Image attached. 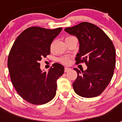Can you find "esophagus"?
<instances>
[{
	"mask_svg": "<svg viewBox=\"0 0 122 122\" xmlns=\"http://www.w3.org/2000/svg\"><path fill=\"white\" fill-rule=\"evenodd\" d=\"M70 70H71L70 68H68V67H65V72L69 71Z\"/></svg>",
	"mask_w": 122,
	"mask_h": 122,
	"instance_id": "1",
	"label": "esophagus"
}]
</instances>
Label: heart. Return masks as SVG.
I'll list each match as a JSON object with an SVG mask.
<instances>
[{
  "mask_svg": "<svg viewBox=\"0 0 122 122\" xmlns=\"http://www.w3.org/2000/svg\"><path fill=\"white\" fill-rule=\"evenodd\" d=\"M70 38V37L66 38H66ZM60 61H61V63H63L66 64L69 63V59H68L67 58H61V59H60Z\"/></svg>",
  "mask_w": 122,
  "mask_h": 122,
  "instance_id": "1",
  "label": "heart"
}]
</instances>
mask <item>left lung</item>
Returning a JSON list of instances; mask_svg holds the SVG:
<instances>
[{
  "mask_svg": "<svg viewBox=\"0 0 122 122\" xmlns=\"http://www.w3.org/2000/svg\"><path fill=\"white\" fill-rule=\"evenodd\" d=\"M65 31L78 38L80 46L76 63L84 61L87 67L82 72L74 69L78 74L72 84L74 92L86 98L97 97L107 87L113 76L116 51L112 42L103 30L90 23H80L65 28Z\"/></svg>",
  "mask_w": 122,
  "mask_h": 122,
  "instance_id": "obj_1",
  "label": "left lung"
}]
</instances>
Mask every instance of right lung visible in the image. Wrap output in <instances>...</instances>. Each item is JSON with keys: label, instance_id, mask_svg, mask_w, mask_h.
I'll list each match as a JSON object with an SVG mask.
<instances>
[{"label": "right lung", "instance_id": "obj_1", "mask_svg": "<svg viewBox=\"0 0 122 122\" xmlns=\"http://www.w3.org/2000/svg\"><path fill=\"white\" fill-rule=\"evenodd\" d=\"M61 30L27 28L17 36L10 51L8 67L12 84L31 104H45L56 95L57 80L64 73V66L56 63L46 72L40 69L39 61L50 53L51 44Z\"/></svg>", "mask_w": 122, "mask_h": 122}]
</instances>
